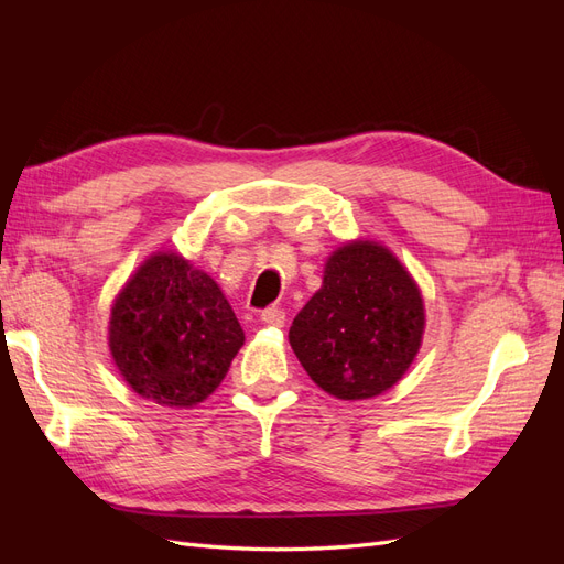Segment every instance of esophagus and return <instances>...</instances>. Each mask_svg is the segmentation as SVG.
I'll return each instance as SVG.
<instances>
[{
	"mask_svg": "<svg viewBox=\"0 0 564 564\" xmlns=\"http://www.w3.org/2000/svg\"><path fill=\"white\" fill-rule=\"evenodd\" d=\"M284 311L282 308H265L261 313L263 324H270V327H284Z\"/></svg>",
	"mask_w": 564,
	"mask_h": 564,
	"instance_id": "esophagus-1",
	"label": "esophagus"
}]
</instances>
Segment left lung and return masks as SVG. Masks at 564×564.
Listing matches in <instances>:
<instances>
[{
  "instance_id": "obj_1",
  "label": "left lung",
  "mask_w": 564,
  "mask_h": 564,
  "mask_svg": "<svg viewBox=\"0 0 564 564\" xmlns=\"http://www.w3.org/2000/svg\"><path fill=\"white\" fill-rule=\"evenodd\" d=\"M423 324L419 286L395 256L352 242L332 253L322 289L289 327V344L322 390L367 400L402 379Z\"/></svg>"
}]
</instances>
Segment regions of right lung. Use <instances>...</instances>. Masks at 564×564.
Wrapping results in <instances>:
<instances>
[{
    "label": "right lung",
    "mask_w": 564,
    "mask_h": 564,
    "mask_svg": "<svg viewBox=\"0 0 564 564\" xmlns=\"http://www.w3.org/2000/svg\"><path fill=\"white\" fill-rule=\"evenodd\" d=\"M242 344L218 284L176 253L148 259L112 305V360L133 392L162 406L207 400Z\"/></svg>",
    "instance_id": "add662e5"
}]
</instances>
